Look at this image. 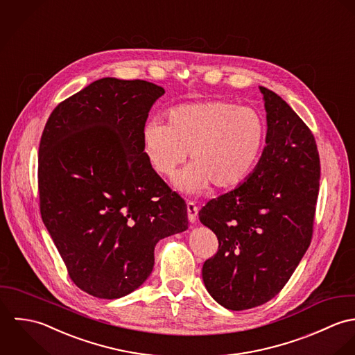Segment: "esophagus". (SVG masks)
<instances>
[{
	"label": "esophagus",
	"instance_id": "obj_1",
	"mask_svg": "<svg viewBox=\"0 0 355 355\" xmlns=\"http://www.w3.org/2000/svg\"><path fill=\"white\" fill-rule=\"evenodd\" d=\"M187 210H188V219H189V222L195 223L196 219H198V213H199L198 206H196L193 202H189V203L187 205Z\"/></svg>",
	"mask_w": 355,
	"mask_h": 355
}]
</instances>
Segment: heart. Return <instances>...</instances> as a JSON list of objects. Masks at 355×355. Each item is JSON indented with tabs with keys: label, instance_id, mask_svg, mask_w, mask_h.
Here are the masks:
<instances>
[{
	"label": "heart",
	"instance_id": "heart-1",
	"mask_svg": "<svg viewBox=\"0 0 355 355\" xmlns=\"http://www.w3.org/2000/svg\"><path fill=\"white\" fill-rule=\"evenodd\" d=\"M266 141V123L250 107L211 100L174 107L167 125L153 119L142 132V145L153 170L171 177L188 156L189 164L175 187L202 193L210 182L226 189L244 181L257 166Z\"/></svg>",
	"mask_w": 355,
	"mask_h": 355
}]
</instances>
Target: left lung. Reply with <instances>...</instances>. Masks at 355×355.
<instances>
[{"instance_id": "obj_1", "label": "left lung", "mask_w": 355, "mask_h": 355, "mask_svg": "<svg viewBox=\"0 0 355 355\" xmlns=\"http://www.w3.org/2000/svg\"><path fill=\"white\" fill-rule=\"evenodd\" d=\"M259 89L268 122L262 156L247 181L199 211L219 243L203 282L236 311L269 302L288 283L310 245L320 189L314 136L279 94Z\"/></svg>"}]
</instances>
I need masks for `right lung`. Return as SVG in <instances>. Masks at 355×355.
<instances>
[{"mask_svg":"<svg viewBox=\"0 0 355 355\" xmlns=\"http://www.w3.org/2000/svg\"><path fill=\"white\" fill-rule=\"evenodd\" d=\"M155 83L103 78L51 114L38 152L42 220L73 284L101 299L137 289L159 240L188 229L187 205L152 168L142 132Z\"/></svg>","mask_w":355,"mask_h":355,"instance_id":"1","label":"right lung"}]
</instances>
